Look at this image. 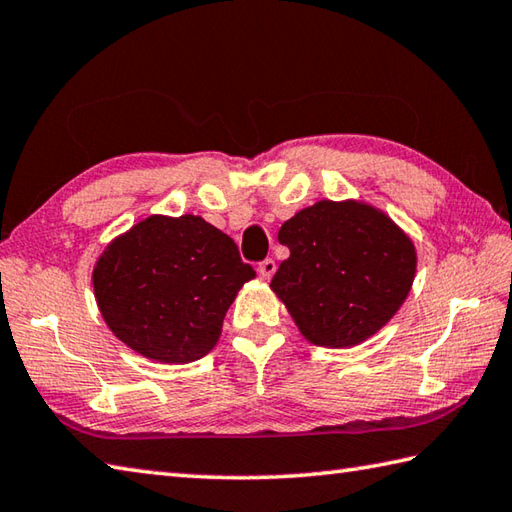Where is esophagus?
<instances>
[{"label": "esophagus", "mask_w": 512, "mask_h": 512, "mask_svg": "<svg viewBox=\"0 0 512 512\" xmlns=\"http://www.w3.org/2000/svg\"><path fill=\"white\" fill-rule=\"evenodd\" d=\"M274 271H276V260L274 258H265L263 263L258 265V276L265 278V280H269L271 276H274Z\"/></svg>", "instance_id": "esophagus-1"}]
</instances>
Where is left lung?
I'll list each match as a JSON object with an SVG mask.
<instances>
[{"mask_svg":"<svg viewBox=\"0 0 512 512\" xmlns=\"http://www.w3.org/2000/svg\"><path fill=\"white\" fill-rule=\"evenodd\" d=\"M271 289L300 333L320 347H353L380 331L409 296L415 247L387 214L356 201H320L283 223Z\"/></svg>","mask_w":512,"mask_h":512,"instance_id":"obj_1","label":"left lung"}]
</instances>
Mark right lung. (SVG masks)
<instances>
[{"instance_id":"1","label":"right lung","mask_w":512,"mask_h":512,"mask_svg":"<svg viewBox=\"0 0 512 512\" xmlns=\"http://www.w3.org/2000/svg\"><path fill=\"white\" fill-rule=\"evenodd\" d=\"M256 271L201 216H150L114 238L92 271L114 336L141 356L187 364L212 351L238 289Z\"/></svg>"}]
</instances>
